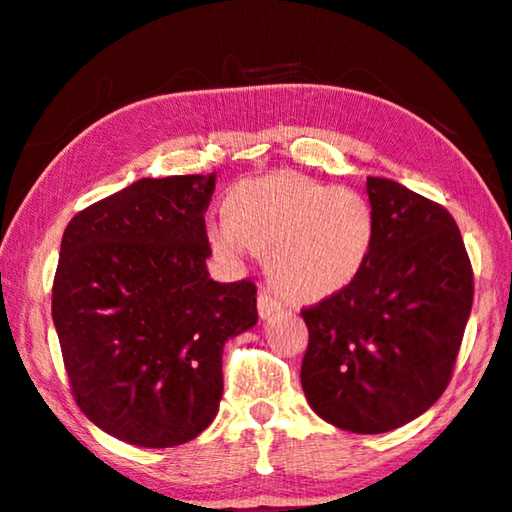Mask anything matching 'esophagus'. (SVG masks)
I'll list each match as a JSON object with an SVG mask.
<instances>
[{
  "label": "esophagus",
  "instance_id": "obj_1",
  "mask_svg": "<svg viewBox=\"0 0 512 512\" xmlns=\"http://www.w3.org/2000/svg\"><path fill=\"white\" fill-rule=\"evenodd\" d=\"M281 309V298L277 293H272L270 288H261L258 291V314H261L263 318L274 314V311Z\"/></svg>",
  "mask_w": 512,
  "mask_h": 512
}]
</instances>
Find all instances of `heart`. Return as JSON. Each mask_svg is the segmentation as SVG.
Listing matches in <instances>:
<instances>
[{
	"instance_id": "obj_1",
	"label": "heart",
	"mask_w": 512,
	"mask_h": 512,
	"mask_svg": "<svg viewBox=\"0 0 512 512\" xmlns=\"http://www.w3.org/2000/svg\"><path fill=\"white\" fill-rule=\"evenodd\" d=\"M217 254L240 261L261 251L281 291L321 300L365 268L376 238V212L365 194L302 173L242 180L228 191L226 217L205 226Z\"/></svg>"
}]
</instances>
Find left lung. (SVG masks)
I'll return each instance as SVG.
<instances>
[{"mask_svg": "<svg viewBox=\"0 0 512 512\" xmlns=\"http://www.w3.org/2000/svg\"><path fill=\"white\" fill-rule=\"evenodd\" d=\"M376 238L362 272L300 311V381L311 409L346 432L381 434L448 388L473 302V270L446 207L367 177Z\"/></svg>", "mask_w": 512, "mask_h": 512, "instance_id": "obj_1", "label": "left lung"}]
</instances>
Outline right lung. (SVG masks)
I'll use <instances>...</instances> for the list:
<instances>
[{
  "mask_svg": "<svg viewBox=\"0 0 512 512\" xmlns=\"http://www.w3.org/2000/svg\"><path fill=\"white\" fill-rule=\"evenodd\" d=\"M212 194L214 175L143 177L64 231L53 321L73 399L131 446L196 439L219 411L224 344L258 321L254 281L207 274Z\"/></svg>",
  "mask_w": 512,
  "mask_h": 512,
  "instance_id": "1",
  "label": "right lung"
}]
</instances>
